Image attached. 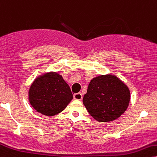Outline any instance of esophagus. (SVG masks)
I'll list each match as a JSON object with an SVG mask.
<instances>
[{"label":"esophagus","instance_id":"obj_1","mask_svg":"<svg viewBox=\"0 0 157 157\" xmlns=\"http://www.w3.org/2000/svg\"><path fill=\"white\" fill-rule=\"evenodd\" d=\"M73 98H74V99L75 100H82V94L81 93V92H78V93H75L73 94Z\"/></svg>","mask_w":157,"mask_h":157}]
</instances>
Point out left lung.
Here are the masks:
<instances>
[{"mask_svg":"<svg viewBox=\"0 0 157 157\" xmlns=\"http://www.w3.org/2000/svg\"><path fill=\"white\" fill-rule=\"evenodd\" d=\"M129 100L128 87L115 75H105L91 80L83 103L94 119L107 122L124 113Z\"/></svg>","mask_w":157,"mask_h":157,"instance_id":"8db88e82","label":"left lung"}]
</instances>
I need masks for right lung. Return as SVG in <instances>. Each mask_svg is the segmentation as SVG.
<instances>
[{
  "mask_svg": "<svg viewBox=\"0 0 157 157\" xmlns=\"http://www.w3.org/2000/svg\"><path fill=\"white\" fill-rule=\"evenodd\" d=\"M73 99L68 84L61 75L49 73L38 77L29 90V100L36 111L48 117L63 111Z\"/></svg>",
  "mask_w": 157,
  "mask_h": 157,
  "instance_id": "right-lung-1",
  "label": "right lung"
}]
</instances>
